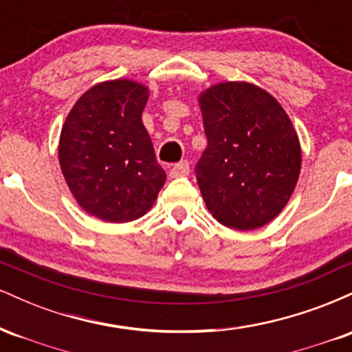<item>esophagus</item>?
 <instances>
[{
  "mask_svg": "<svg viewBox=\"0 0 352 352\" xmlns=\"http://www.w3.org/2000/svg\"><path fill=\"white\" fill-rule=\"evenodd\" d=\"M188 172H190V165H188V162H185L184 160V162H179V164L173 165L168 175H170L172 179H179V177L188 175Z\"/></svg>",
  "mask_w": 352,
  "mask_h": 352,
  "instance_id": "esophagus-1",
  "label": "esophagus"
}]
</instances>
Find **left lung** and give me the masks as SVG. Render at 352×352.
Masks as SVG:
<instances>
[{"label":"left lung","instance_id":"8db88e82","mask_svg":"<svg viewBox=\"0 0 352 352\" xmlns=\"http://www.w3.org/2000/svg\"><path fill=\"white\" fill-rule=\"evenodd\" d=\"M199 104L208 145L195 172L208 212L241 232L270 223L300 179L292 119L270 92L245 80L213 84Z\"/></svg>","mask_w":352,"mask_h":352}]
</instances>
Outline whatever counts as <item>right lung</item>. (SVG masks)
Listing matches in <instances>:
<instances>
[{"instance_id": "right-lung-1", "label": "right lung", "mask_w": 352, "mask_h": 352, "mask_svg": "<svg viewBox=\"0 0 352 352\" xmlns=\"http://www.w3.org/2000/svg\"><path fill=\"white\" fill-rule=\"evenodd\" d=\"M148 94L137 80H104L80 96L60 129L59 165L72 197L109 223L144 217L167 179L142 122Z\"/></svg>"}]
</instances>
